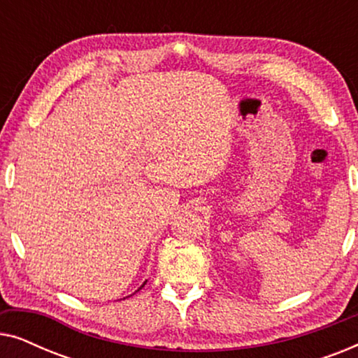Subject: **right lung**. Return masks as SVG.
<instances>
[{
    "mask_svg": "<svg viewBox=\"0 0 358 358\" xmlns=\"http://www.w3.org/2000/svg\"><path fill=\"white\" fill-rule=\"evenodd\" d=\"M145 283H146V282H145ZM145 283H143V285H141V287H145ZM141 287H140V288H138V290H141Z\"/></svg>",
    "mask_w": 358,
    "mask_h": 358,
    "instance_id": "1",
    "label": "right lung"
}]
</instances>
